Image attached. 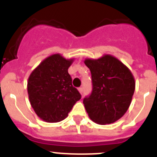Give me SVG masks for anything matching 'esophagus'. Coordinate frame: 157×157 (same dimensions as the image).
<instances>
[{"label":"esophagus","instance_id":"1","mask_svg":"<svg viewBox=\"0 0 157 157\" xmlns=\"http://www.w3.org/2000/svg\"><path fill=\"white\" fill-rule=\"evenodd\" d=\"M78 91H79L80 94H82V93H83V90H82V87H79V88L78 89Z\"/></svg>","mask_w":157,"mask_h":157}]
</instances>
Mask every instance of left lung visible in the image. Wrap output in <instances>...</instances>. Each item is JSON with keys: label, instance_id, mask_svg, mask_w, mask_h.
<instances>
[{"label": "left lung", "instance_id": "obj_1", "mask_svg": "<svg viewBox=\"0 0 157 157\" xmlns=\"http://www.w3.org/2000/svg\"><path fill=\"white\" fill-rule=\"evenodd\" d=\"M91 72L93 91L83 100L89 117L94 123L106 125L119 120L130 107L135 80L130 69L110 54L84 60Z\"/></svg>", "mask_w": 157, "mask_h": 157}]
</instances>
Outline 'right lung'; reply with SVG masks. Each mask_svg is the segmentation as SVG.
<instances>
[{
  "label": "right lung",
  "instance_id": "right-lung-1",
  "mask_svg": "<svg viewBox=\"0 0 157 157\" xmlns=\"http://www.w3.org/2000/svg\"><path fill=\"white\" fill-rule=\"evenodd\" d=\"M74 60V58L66 59L59 53L52 54L30 73L27 81L29 101L43 121H62L81 99L68 74L69 67Z\"/></svg>",
  "mask_w": 157,
  "mask_h": 157
}]
</instances>
